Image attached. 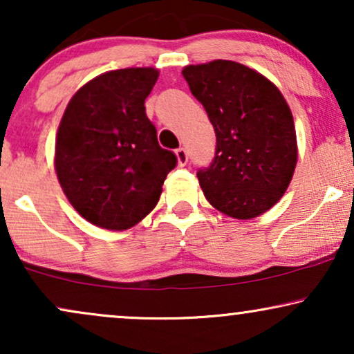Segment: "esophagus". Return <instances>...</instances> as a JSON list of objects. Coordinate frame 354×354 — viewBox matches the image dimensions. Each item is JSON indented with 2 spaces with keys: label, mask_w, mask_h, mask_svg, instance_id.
Listing matches in <instances>:
<instances>
[{
  "label": "esophagus",
  "mask_w": 354,
  "mask_h": 354,
  "mask_svg": "<svg viewBox=\"0 0 354 354\" xmlns=\"http://www.w3.org/2000/svg\"><path fill=\"white\" fill-rule=\"evenodd\" d=\"M174 153H176L178 165H180V167H185V165L187 163V151L185 149H178Z\"/></svg>",
  "instance_id": "obj_1"
}]
</instances>
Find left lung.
<instances>
[{
  "mask_svg": "<svg viewBox=\"0 0 354 354\" xmlns=\"http://www.w3.org/2000/svg\"><path fill=\"white\" fill-rule=\"evenodd\" d=\"M183 77L214 125L217 147L198 180L225 216L250 221L279 203L297 165V137L284 96L259 71L232 60L187 65Z\"/></svg>",
  "mask_w": 354,
  "mask_h": 354,
  "instance_id": "1",
  "label": "left lung"
}]
</instances>
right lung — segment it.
<instances>
[{
	"label": "right lung",
	"instance_id": "add662e5",
	"mask_svg": "<svg viewBox=\"0 0 354 354\" xmlns=\"http://www.w3.org/2000/svg\"><path fill=\"white\" fill-rule=\"evenodd\" d=\"M158 75L153 66L97 75L71 96L58 124L57 180L80 216L101 229L122 232L149 216L176 167L145 114Z\"/></svg>",
	"mask_w": 354,
	"mask_h": 354
}]
</instances>
